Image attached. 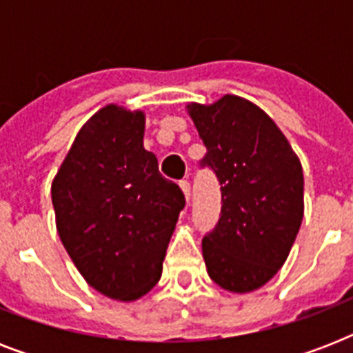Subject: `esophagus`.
Instances as JSON below:
<instances>
[{
    "label": "esophagus",
    "mask_w": 353,
    "mask_h": 353,
    "mask_svg": "<svg viewBox=\"0 0 353 353\" xmlns=\"http://www.w3.org/2000/svg\"><path fill=\"white\" fill-rule=\"evenodd\" d=\"M179 187H181L183 194H185V198H187V201H190V183L187 181V179H183V181H179Z\"/></svg>",
    "instance_id": "1"
}]
</instances>
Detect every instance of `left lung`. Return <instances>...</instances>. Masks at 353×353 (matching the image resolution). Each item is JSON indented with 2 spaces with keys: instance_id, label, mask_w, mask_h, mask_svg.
<instances>
[{
  "instance_id": "8db88e82",
  "label": "left lung",
  "mask_w": 353,
  "mask_h": 353,
  "mask_svg": "<svg viewBox=\"0 0 353 353\" xmlns=\"http://www.w3.org/2000/svg\"><path fill=\"white\" fill-rule=\"evenodd\" d=\"M216 174L220 220L203 236L207 273L223 290L247 293L276 274L301 229L304 176L276 124L252 102L225 95L212 106L188 104Z\"/></svg>"
}]
</instances>
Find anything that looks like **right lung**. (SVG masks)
Returning <instances> with one entry per match:
<instances>
[{
	"label": "right lung",
	"mask_w": 353,
	"mask_h": 353,
	"mask_svg": "<svg viewBox=\"0 0 353 353\" xmlns=\"http://www.w3.org/2000/svg\"><path fill=\"white\" fill-rule=\"evenodd\" d=\"M143 135V113L102 108L79 132L51 187L65 251L91 288L119 301L157 284L185 207Z\"/></svg>",
	"instance_id": "add662e5"
}]
</instances>
